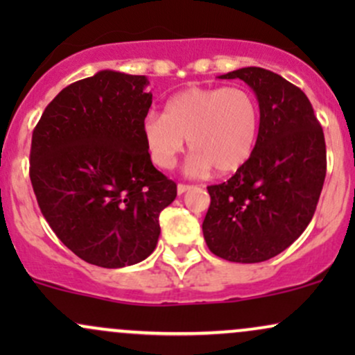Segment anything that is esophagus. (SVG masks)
Masks as SVG:
<instances>
[{"mask_svg":"<svg viewBox=\"0 0 355 355\" xmlns=\"http://www.w3.org/2000/svg\"><path fill=\"white\" fill-rule=\"evenodd\" d=\"M191 189V185H185V183H178L177 185V191H178V195H182V193H185L187 190H190Z\"/></svg>","mask_w":355,"mask_h":355,"instance_id":"34e87169","label":"esophagus"}]
</instances>
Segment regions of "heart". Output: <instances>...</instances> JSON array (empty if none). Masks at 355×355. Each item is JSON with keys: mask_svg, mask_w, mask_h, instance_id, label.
Wrapping results in <instances>:
<instances>
[{"mask_svg": "<svg viewBox=\"0 0 355 355\" xmlns=\"http://www.w3.org/2000/svg\"><path fill=\"white\" fill-rule=\"evenodd\" d=\"M260 112L255 96L240 87H191L172 96L164 115L150 112L141 135L150 160L172 168L189 140V168L202 173L239 170L250 158L259 135Z\"/></svg>", "mask_w": 355, "mask_h": 355, "instance_id": "obj_1", "label": "heart"}]
</instances>
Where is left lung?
I'll return each mask as SVG.
<instances>
[{
    "label": "left lung",
    "mask_w": 355,
    "mask_h": 355,
    "mask_svg": "<svg viewBox=\"0 0 355 355\" xmlns=\"http://www.w3.org/2000/svg\"><path fill=\"white\" fill-rule=\"evenodd\" d=\"M218 78L254 89L260 125L250 158L227 182L207 187L203 237L220 259L263 262L311 223L327 172L324 132L305 93L277 73L248 67Z\"/></svg>",
    "instance_id": "8db88e82"
}]
</instances>
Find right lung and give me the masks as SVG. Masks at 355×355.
I'll list each match as a JSON object with an SVG mask.
<instances>
[{
    "instance_id": "add662e5",
    "label": "right lung",
    "mask_w": 355,
    "mask_h": 355,
    "mask_svg": "<svg viewBox=\"0 0 355 355\" xmlns=\"http://www.w3.org/2000/svg\"><path fill=\"white\" fill-rule=\"evenodd\" d=\"M148 80L103 70L63 88L33 130L30 178L43 217L85 262L120 268L155 250L177 183L155 168L141 123Z\"/></svg>"
}]
</instances>
